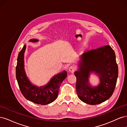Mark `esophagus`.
<instances>
[{"mask_svg": "<svg viewBox=\"0 0 127 127\" xmlns=\"http://www.w3.org/2000/svg\"><path fill=\"white\" fill-rule=\"evenodd\" d=\"M75 70H76V67L74 66H71L69 67V71L71 72H74Z\"/></svg>", "mask_w": 127, "mask_h": 127, "instance_id": "1", "label": "esophagus"}]
</instances>
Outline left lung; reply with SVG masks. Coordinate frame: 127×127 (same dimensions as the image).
<instances>
[{
    "instance_id": "1",
    "label": "left lung",
    "mask_w": 127,
    "mask_h": 127,
    "mask_svg": "<svg viewBox=\"0 0 127 127\" xmlns=\"http://www.w3.org/2000/svg\"><path fill=\"white\" fill-rule=\"evenodd\" d=\"M91 73L99 77L100 83L97 86H92L89 82ZM74 74L77 93L80 100L90 105L105 102L112 96L118 76L114 50L106 45L83 53Z\"/></svg>"
}]
</instances>
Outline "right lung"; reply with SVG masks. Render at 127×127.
Instances as JSON below:
<instances>
[{
    "label": "right lung",
    "instance_id": "right-lung-1",
    "mask_svg": "<svg viewBox=\"0 0 127 127\" xmlns=\"http://www.w3.org/2000/svg\"><path fill=\"white\" fill-rule=\"evenodd\" d=\"M37 39H30L29 42L35 43ZM26 46L24 45L19 52L16 68V77L21 93L28 100L41 105H47L54 101L58 95L61 83L67 77L66 70L53 76L49 82L43 86H37L32 84L26 75L24 68V53Z\"/></svg>",
    "mask_w": 127,
    "mask_h": 127
}]
</instances>
